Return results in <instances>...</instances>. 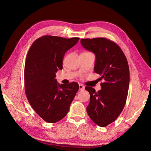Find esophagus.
Returning <instances> with one entry per match:
<instances>
[{"instance_id": "esophagus-1", "label": "esophagus", "mask_w": 151, "mask_h": 151, "mask_svg": "<svg viewBox=\"0 0 151 151\" xmlns=\"http://www.w3.org/2000/svg\"><path fill=\"white\" fill-rule=\"evenodd\" d=\"M79 90H80V91H82V90H84L85 87H84V86H83L82 84L80 83V84H79Z\"/></svg>"}]
</instances>
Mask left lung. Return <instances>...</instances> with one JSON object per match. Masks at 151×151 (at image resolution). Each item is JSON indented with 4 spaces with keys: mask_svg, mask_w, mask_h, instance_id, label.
Returning a JSON list of instances; mask_svg holds the SVG:
<instances>
[{
    "mask_svg": "<svg viewBox=\"0 0 151 151\" xmlns=\"http://www.w3.org/2000/svg\"><path fill=\"white\" fill-rule=\"evenodd\" d=\"M81 43L95 54L94 72L104 80L97 92L85 87L90 94L87 112L95 124L106 127L115 121L125 104L130 83L128 61L121 48L106 38L81 39Z\"/></svg>",
    "mask_w": 151,
    "mask_h": 151,
    "instance_id": "obj_1",
    "label": "left lung"
}]
</instances>
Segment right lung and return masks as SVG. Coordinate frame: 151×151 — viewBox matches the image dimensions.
Here are the masks:
<instances>
[{"label": "right lung", "instance_id": "right-lung-1", "mask_svg": "<svg viewBox=\"0 0 151 151\" xmlns=\"http://www.w3.org/2000/svg\"><path fill=\"white\" fill-rule=\"evenodd\" d=\"M79 37L44 36L30 47L24 68L25 91L29 103L45 121L55 123L65 116L79 90L78 83L59 84L55 78L63 69L64 54Z\"/></svg>", "mask_w": 151, "mask_h": 151}]
</instances>
